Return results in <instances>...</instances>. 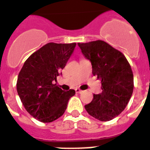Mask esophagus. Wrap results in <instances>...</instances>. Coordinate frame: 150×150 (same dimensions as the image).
<instances>
[{
    "instance_id": "34e87169",
    "label": "esophagus",
    "mask_w": 150,
    "mask_h": 150,
    "mask_svg": "<svg viewBox=\"0 0 150 150\" xmlns=\"http://www.w3.org/2000/svg\"><path fill=\"white\" fill-rule=\"evenodd\" d=\"M75 91H76V93H81L82 92V91L80 90L79 88H76L75 89Z\"/></svg>"
}]
</instances>
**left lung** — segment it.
<instances>
[{"mask_svg": "<svg viewBox=\"0 0 150 150\" xmlns=\"http://www.w3.org/2000/svg\"><path fill=\"white\" fill-rule=\"evenodd\" d=\"M78 45L91 62L93 75L101 80L102 92L94 94L85 110L100 121L112 120L125 109L133 94L130 65L124 54L102 40Z\"/></svg>", "mask_w": 150, "mask_h": 150, "instance_id": "8db88e82", "label": "left lung"}]
</instances>
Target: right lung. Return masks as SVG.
Returning <instances> with one entry per match:
<instances>
[{"label":"right lung","instance_id":"add662e5","mask_svg":"<svg viewBox=\"0 0 150 150\" xmlns=\"http://www.w3.org/2000/svg\"><path fill=\"white\" fill-rule=\"evenodd\" d=\"M75 46V42H49L26 60L19 73L17 90L21 102L26 111L40 122L50 123L63 115L69 100L75 95V90H62L53 81Z\"/></svg>","mask_w":150,"mask_h":150}]
</instances>
